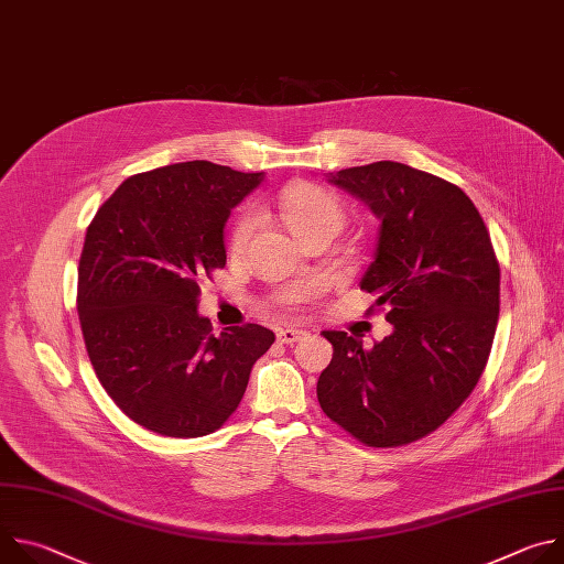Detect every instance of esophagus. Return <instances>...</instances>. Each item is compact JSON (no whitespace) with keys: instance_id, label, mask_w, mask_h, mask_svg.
<instances>
[{"instance_id":"esophagus-1","label":"esophagus","mask_w":564,"mask_h":564,"mask_svg":"<svg viewBox=\"0 0 564 564\" xmlns=\"http://www.w3.org/2000/svg\"><path fill=\"white\" fill-rule=\"evenodd\" d=\"M276 337H279V341H281V344H294V341H299V339H303V337H305V330H296V328H281V330L276 333Z\"/></svg>"}]
</instances>
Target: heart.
Wrapping results in <instances>:
<instances>
[{
  "instance_id": "heart-1",
  "label": "heart",
  "mask_w": 564,
  "mask_h": 564,
  "mask_svg": "<svg viewBox=\"0 0 564 564\" xmlns=\"http://www.w3.org/2000/svg\"><path fill=\"white\" fill-rule=\"evenodd\" d=\"M281 209H283V218H285L288 227L301 240L316 231L337 234L344 225V209H341L339 200L330 192L314 187V185H296V187L288 189L283 194ZM257 218H259L257 212H248L240 216V220L236 223L234 234H231L234 250H240L248 243V238L257 225ZM318 290H321V281L305 276V279L283 285L274 294V301L279 305L288 307V305H296V303L312 299Z\"/></svg>"
}]
</instances>
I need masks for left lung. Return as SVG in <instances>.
<instances>
[{"mask_svg": "<svg viewBox=\"0 0 564 564\" xmlns=\"http://www.w3.org/2000/svg\"><path fill=\"white\" fill-rule=\"evenodd\" d=\"M328 181L379 218L361 290L388 307L392 333L364 348L348 333L324 330L335 352L316 383L318 404L361 444L404 446L440 429L485 372L500 263L473 200L444 178L379 160Z\"/></svg>", "mask_w": 564, "mask_h": 564, "instance_id": "left-lung-1", "label": "left lung"}]
</instances>
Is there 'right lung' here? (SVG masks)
Masks as SVG:
<instances>
[{"label":"right lung","instance_id":"right-lung-1","mask_svg":"<svg viewBox=\"0 0 564 564\" xmlns=\"http://www.w3.org/2000/svg\"><path fill=\"white\" fill-rule=\"evenodd\" d=\"M209 160L127 178L94 216L77 268V314L91 366L135 424L165 437L220 429L274 333H212L200 281L225 268L229 212L263 181Z\"/></svg>","mask_w":564,"mask_h":564}]
</instances>
